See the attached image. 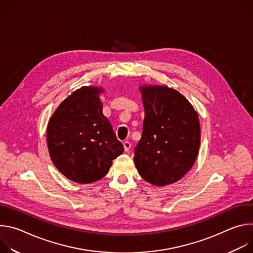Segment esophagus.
<instances>
[{"label":"esophagus","instance_id":"esophagus-1","mask_svg":"<svg viewBox=\"0 0 253 253\" xmlns=\"http://www.w3.org/2000/svg\"><path fill=\"white\" fill-rule=\"evenodd\" d=\"M123 146H124V150L126 152H128L130 150V148H131V143L129 141H124L123 142Z\"/></svg>","mask_w":253,"mask_h":253}]
</instances>
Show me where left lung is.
I'll return each instance as SVG.
<instances>
[{"instance_id": "8db88e82", "label": "left lung", "mask_w": 253, "mask_h": 253, "mask_svg": "<svg viewBox=\"0 0 253 253\" xmlns=\"http://www.w3.org/2000/svg\"><path fill=\"white\" fill-rule=\"evenodd\" d=\"M143 132L135 148L140 176L155 186L173 184L192 168L200 146V123L190 102L167 86H140Z\"/></svg>"}]
</instances>
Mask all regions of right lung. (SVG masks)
<instances>
[{
	"label": "right lung",
	"mask_w": 253,
	"mask_h": 253,
	"mask_svg": "<svg viewBox=\"0 0 253 253\" xmlns=\"http://www.w3.org/2000/svg\"><path fill=\"white\" fill-rule=\"evenodd\" d=\"M103 92L96 86L77 89L59 105L48 122L51 160L66 178L76 183L98 181L124 151L102 112Z\"/></svg>",
	"instance_id": "right-lung-1"
}]
</instances>
